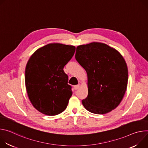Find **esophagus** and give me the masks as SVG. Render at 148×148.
I'll return each instance as SVG.
<instances>
[{
	"label": "esophagus",
	"instance_id": "1",
	"mask_svg": "<svg viewBox=\"0 0 148 148\" xmlns=\"http://www.w3.org/2000/svg\"><path fill=\"white\" fill-rule=\"evenodd\" d=\"M79 86H80V85L78 84V85H75V86H73V88H74V89H75V90H76V89H77L79 88Z\"/></svg>",
	"mask_w": 148,
	"mask_h": 148
}]
</instances>
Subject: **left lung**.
Instances as JSON below:
<instances>
[{
	"label": "left lung",
	"mask_w": 148,
	"mask_h": 148,
	"mask_svg": "<svg viewBox=\"0 0 148 148\" xmlns=\"http://www.w3.org/2000/svg\"><path fill=\"white\" fill-rule=\"evenodd\" d=\"M76 60L88 75V95L82 102L89 112L105 114L115 109L126 92L128 71L115 49L92 42L76 47Z\"/></svg>",
	"instance_id": "1"
}]
</instances>
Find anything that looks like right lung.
<instances>
[{"instance_id": "1", "label": "right lung", "mask_w": 148, "mask_h": 148, "mask_svg": "<svg viewBox=\"0 0 148 148\" xmlns=\"http://www.w3.org/2000/svg\"><path fill=\"white\" fill-rule=\"evenodd\" d=\"M76 47L49 43L36 50L25 69V85L29 99L39 112L54 116L66 108L72 95L64 66L73 57Z\"/></svg>"}]
</instances>
